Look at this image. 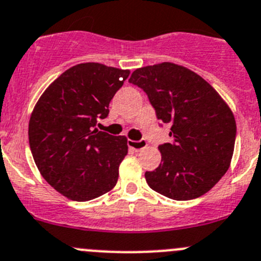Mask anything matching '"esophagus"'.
Listing matches in <instances>:
<instances>
[{
  "label": "esophagus",
  "mask_w": 261,
  "mask_h": 261,
  "mask_svg": "<svg viewBox=\"0 0 261 261\" xmlns=\"http://www.w3.org/2000/svg\"><path fill=\"white\" fill-rule=\"evenodd\" d=\"M146 140L145 139H141V140H128V143H127V145L130 146L131 149H133V150H135V151H139V150H143L144 148H145L146 146Z\"/></svg>",
  "instance_id": "34e87169"
}]
</instances>
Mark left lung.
Masks as SVG:
<instances>
[{"label": "left lung", "mask_w": 261, "mask_h": 261, "mask_svg": "<svg viewBox=\"0 0 261 261\" xmlns=\"http://www.w3.org/2000/svg\"><path fill=\"white\" fill-rule=\"evenodd\" d=\"M128 82L146 93L173 143L158 146L162 162L145 172L150 189L173 200L206 194L231 164L236 121L217 90L198 74L172 62L136 69Z\"/></svg>", "instance_id": "left-lung-1"}]
</instances>
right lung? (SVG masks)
I'll return each mask as SVG.
<instances>
[{"label": "right lung", "mask_w": 261, "mask_h": 261, "mask_svg": "<svg viewBox=\"0 0 261 261\" xmlns=\"http://www.w3.org/2000/svg\"><path fill=\"white\" fill-rule=\"evenodd\" d=\"M128 70L87 62L61 74L29 121V145L43 178L63 196L88 201L111 191L127 154V139L95 128Z\"/></svg>", "instance_id": "right-lung-1"}]
</instances>
